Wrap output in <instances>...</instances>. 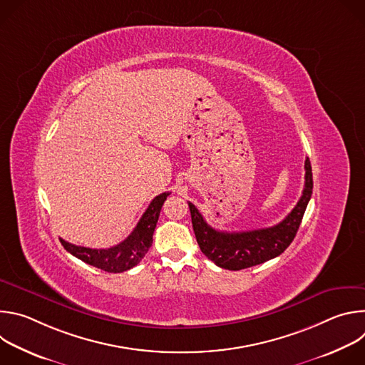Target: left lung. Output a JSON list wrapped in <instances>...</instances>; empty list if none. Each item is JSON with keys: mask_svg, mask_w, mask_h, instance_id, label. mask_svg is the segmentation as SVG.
<instances>
[{"mask_svg": "<svg viewBox=\"0 0 365 365\" xmlns=\"http://www.w3.org/2000/svg\"><path fill=\"white\" fill-rule=\"evenodd\" d=\"M304 187L297 205L282 222L274 227L242 232L217 231L206 224L196 206L187 202L195 237L200 251L218 267L227 270L248 269L280 255L296 237L312 196V189H314L309 158L304 162Z\"/></svg>", "mask_w": 365, "mask_h": 365, "instance_id": "1", "label": "left lung"}]
</instances>
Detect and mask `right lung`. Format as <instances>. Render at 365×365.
<instances>
[{
	"label": "right lung",
	"instance_id": "add662e5",
	"mask_svg": "<svg viewBox=\"0 0 365 365\" xmlns=\"http://www.w3.org/2000/svg\"><path fill=\"white\" fill-rule=\"evenodd\" d=\"M169 195H170L169 192H165L159 196H155L148 205L145 212L143 214L134 231L123 242L111 248H107V250L86 248V247L66 242L62 238H61V242L66 251H69L72 255L82 259L83 263L89 266H93L96 269H101L108 273L127 272L141 262V258L145 255V252L151 247L155 224H158L162 206Z\"/></svg>",
	"mask_w": 365,
	"mask_h": 365
}]
</instances>
